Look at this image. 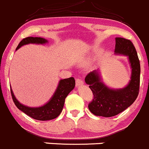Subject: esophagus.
Wrapping results in <instances>:
<instances>
[{
    "label": "esophagus",
    "instance_id": "34e87169",
    "mask_svg": "<svg viewBox=\"0 0 149 149\" xmlns=\"http://www.w3.org/2000/svg\"><path fill=\"white\" fill-rule=\"evenodd\" d=\"M84 84V81H83L82 79H76V87H79V86Z\"/></svg>",
    "mask_w": 149,
    "mask_h": 149
}]
</instances>
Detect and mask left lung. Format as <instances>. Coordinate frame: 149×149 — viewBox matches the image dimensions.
I'll list each match as a JSON object with an SVG mask.
<instances>
[{"label": "left lung", "instance_id": "left-lung-1", "mask_svg": "<svg viewBox=\"0 0 149 149\" xmlns=\"http://www.w3.org/2000/svg\"><path fill=\"white\" fill-rule=\"evenodd\" d=\"M115 54L128 56L132 68L131 80L123 88L111 89L102 82L98 70H93L87 75L85 82L89 84L94 95L88 108L97 116L109 118L120 113L131 106L139 93L140 65L133 43L129 40L116 37Z\"/></svg>", "mask_w": 149, "mask_h": 149}]
</instances>
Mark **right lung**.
Instances as JSON below:
<instances>
[{"label":"right lung","instance_id":"1","mask_svg":"<svg viewBox=\"0 0 149 149\" xmlns=\"http://www.w3.org/2000/svg\"><path fill=\"white\" fill-rule=\"evenodd\" d=\"M48 40L42 37H29L20 42L16 50L23 45L28 44H45ZM75 87V79L73 77L61 79L55 93L47 104L39 107H29L20 104L15 98L13 91L11 89L12 99L18 109L31 118L38 120H49L57 118L62 112L65 104V98Z\"/></svg>","mask_w":149,"mask_h":149}]
</instances>
